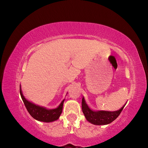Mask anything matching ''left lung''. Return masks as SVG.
<instances>
[{"instance_id": "left-lung-1", "label": "left lung", "mask_w": 148, "mask_h": 148, "mask_svg": "<svg viewBox=\"0 0 148 148\" xmlns=\"http://www.w3.org/2000/svg\"><path fill=\"white\" fill-rule=\"evenodd\" d=\"M125 106L119 110L114 112L104 111V110L95 111L90 108L85 101L84 97L82 98V112H83L86 119L89 123L95 125H105L110 124V123L114 121L121 114Z\"/></svg>"}]
</instances>
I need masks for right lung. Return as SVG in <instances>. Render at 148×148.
<instances>
[{
    "label": "right lung",
    "mask_w": 148,
    "mask_h": 148,
    "mask_svg": "<svg viewBox=\"0 0 148 148\" xmlns=\"http://www.w3.org/2000/svg\"><path fill=\"white\" fill-rule=\"evenodd\" d=\"M20 95H21V99L23 100L27 111L29 112L30 115L37 121L46 123L53 122L58 119L61 116L64 99L56 108L47 109L45 107L35 104L33 102H30L25 99V97L23 96V92H22L21 86H20Z\"/></svg>",
    "instance_id": "obj_1"
}]
</instances>
